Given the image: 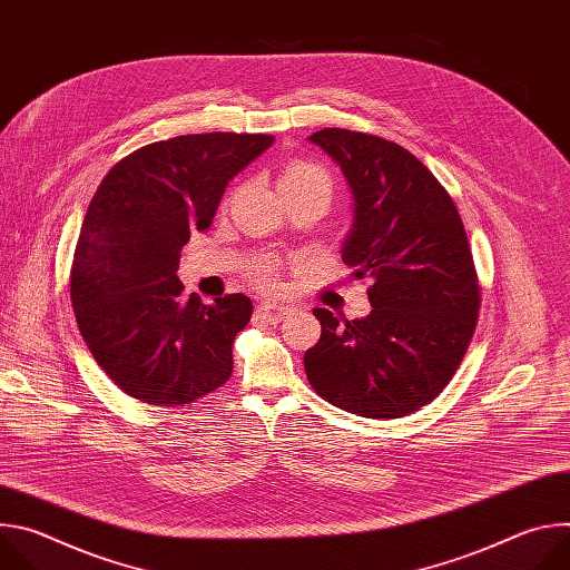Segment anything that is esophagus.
Wrapping results in <instances>:
<instances>
[{"label":"esophagus","mask_w":570,"mask_h":570,"mask_svg":"<svg viewBox=\"0 0 570 570\" xmlns=\"http://www.w3.org/2000/svg\"><path fill=\"white\" fill-rule=\"evenodd\" d=\"M257 311L262 317H266L268 322H282L288 313H291V306H284V304H277V302H259L257 304Z\"/></svg>","instance_id":"34e87169"}]
</instances>
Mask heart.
Returning <instances> with one entry per match:
<instances>
[{
	"label": "heart",
	"instance_id": "obj_1",
	"mask_svg": "<svg viewBox=\"0 0 570 570\" xmlns=\"http://www.w3.org/2000/svg\"><path fill=\"white\" fill-rule=\"evenodd\" d=\"M315 178H327L320 167H315L313 161H304V159H293L284 167L282 176H279V189H293V187H304ZM255 282L266 288V291H275L279 286L277 282V262L275 259H264L255 266Z\"/></svg>",
	"mask_w": 570,
	"mask_h": 570
}]
</instances>
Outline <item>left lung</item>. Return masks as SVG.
Segmentation results:
<instances>
[{"instance_id": "left-lung-1", "label": "left lung", "mask_w": 570, "mask_h": 570, "mask_svg": "<svg viewBox=\"0 0 570 570\" xmlns=\"http://www.w3.org/2000/svg\"><path fill=\"white\" fill-rule=\"evenodd\" d=\"M347 178L354 223L343 262L370 277L372 311L341 320L313 308L320 341L306 350L313 390L336 409L396 420L431 403L455 374L478 322L480 288L455 203L394 141L345 128L308 137Z\"/></svg>"}]
</instances>
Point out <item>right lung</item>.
Returning <instances> with one entry per match:
<instances>
[{
  "mask_svg": "<svg viewBox=\"0 0 570 570\" xmlns=\"http://www.w3.org/2000/svg\"><path fill=\"white\" fill-rule=\"evenodd\" d=\"M273 135L203 132L153 141L101 180L71 264V306L101 370L148 405H185L232 374V343L253 315L243 293L183 295L178 264L212 225L227 183Z\"/></svg>",
  "mask_w": 570,
  "mask_h": 570,
  "instance_id": "add662e5",
  "label": "right lung"
}]
</instances>
